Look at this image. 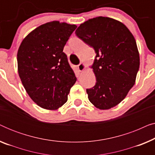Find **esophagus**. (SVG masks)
Here are the masks:
<instances>
[{
  "mask_svg": "<svg viewBox=\"0 0 155 155\" xmlns=\"http://www.w3.org/2000/svg\"><path fill=\"white\" fill-rule=\"evenodd\" d=\"M78 70H79V71L81 72V71H84V70H85L86 66H85V65L84 64V63H81L78 65Z\"/></svg>",
  "mask_w": 155,
  "mask_h": 155,
  "instance_id": "esophagus-1",
  "label": "esophagus"
}]
</instances>
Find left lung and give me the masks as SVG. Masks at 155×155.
<instances>
[{
    "label": "left lung",
    "mask_w": 155,
    "mask_h": 155,
    "mask_svg": "<svg viewBox=\"0 0 155 155\" xmlns=\"http://www.w3.org/2000/svg\"><path fill=\"white\" fill-rule=\"evenodd\" d=\"M75 34L96 53L92 68L97 82L87 89L89 100L99 109L115 107L134 85L140 68L134 37L122 22L106 17L90 19Z\"/></svg>",
    "instance_id": "1"
}]
</instances>
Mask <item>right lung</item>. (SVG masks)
Instances as JSON below:
<instances>
[{
	"mask_svg": "<svg viewBox=\"0 0 155 155\" xmlns=\"http://www.w3.org/2000/svg\"><path fill=\"white\" fill-rule=\"evenodd\" d=\"M75 25L47 22L31 31L18 51V73L30 98L43 109L55 110L68 100L77 78L63 48Z\"/></svg>",
	"mask_w": 155,
	"mask_h": 155,
	"instance_id": "obj_1",
	"label": "right lung"
}]
</instances>
